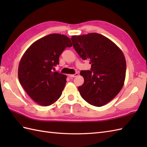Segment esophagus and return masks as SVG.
Wrapping results in <instances>:
<instances>
[{
    "mask_svg": "<svg viewBox=\"0 0 147 147\" xmlns=\"http://www.w3.org/2000/svg\"><path fill=\"white\" fill-rule=\"evenodd\" d=\"M79 75V73H76L74 74H69V76L71 78H74V77H76Z\"/></svg>",
    "mask_w": 147,
    "mask_h": 147,
    "instance_id": "esophagus-1",
    "label": "esophagus"
}]
</instances>
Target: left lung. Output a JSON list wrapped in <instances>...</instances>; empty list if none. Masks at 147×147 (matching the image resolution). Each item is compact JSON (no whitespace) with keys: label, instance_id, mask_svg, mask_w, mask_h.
I'll return each mask as SVG.
<instances>
[{"label":"left lung","instance_id":"8db88e82","mask_svg":"<svg viewBox=\"0 0 147 147\" xmlns=\"http://www.w3.org/2000/svg\"><path fill=\"white\" fill-rule=\"evenodd\" d=\"M75 51L83 60L88 59L91 70L82 71V97L88 104L101 107L119 92L126 78V62L123 52L107 37L96 33L72 36Z\"/></svg>","mask_w":147,"mask_h":147}]
</instances>
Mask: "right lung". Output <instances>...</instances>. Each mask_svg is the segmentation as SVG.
<instances>
[{
	"instance_id": "1",
	"label": "right lung",
	"mask_w": 147,
	"mask_h": 147,
	"mask_svg": "<svg viewBox=\"0 0 147 147\" xmlns=\"http://www.w3.org/2000/svg\"><path fill=\"white\" fill-rule=\"evenodd\" d=\"M72 45L67 36L50 34L33 43L22 56L18 67L19 81L38 104L49 106L60 98L67 76L52 69L59 64L64 50Z\"/></svg>"
}]
</instances>
